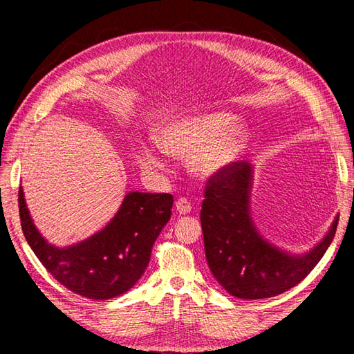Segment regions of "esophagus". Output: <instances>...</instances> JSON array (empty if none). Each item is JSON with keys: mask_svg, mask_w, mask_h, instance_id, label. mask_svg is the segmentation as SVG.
Listing matches in <instances>:
<instances>
[{"mask_svg": "<svg viewBox=\"0 0 354 354\" xmlns=\"http://www.w3.org/2000/svg\"><path fill=\"white\" fill-rule=\"evenodd\" d=\"M176 211L181 214V215H185V214H190V211H192V205H190V201L187 200V198H179L178 201H176Z\"/></svg>", "mask_w": 354, "mask_h": 354, "instance_id": "1", "label": "esophagus"}]
</instances>
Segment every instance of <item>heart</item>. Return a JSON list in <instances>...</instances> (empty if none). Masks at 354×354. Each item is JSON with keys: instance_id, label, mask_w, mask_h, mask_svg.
<instances>
[{"instance_id": "heart-1", "label": "heart", "mask_w": 354, "mask_h": 354, "mask_svg": "<svg viewBox=\"0 0 354 354\" xmlns=\"http://www.w3.org/2000/svg\"><path fill=\"white\" fill-rule=\"evenodd\" d=\"M247 140V128L227 112L183 115L154 129L156 145L171 156L190 158L192 171L201 178L220 175L234 164ZM136 156L145 170H162V162L149 148H140Z\"/></svg>"}]
</instances>
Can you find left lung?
<instances>
[{
    "label": "left lung",
    "mask_w": 354,
    "mask_h": 354,
    "mask_svg": "<svg viewBox=\"0 0 354 354\" xmlns=\"http://www.w3.org/2000/svg\"><path fill=\"white\" fill-rule=\"evenodd\" d=\"M251 183L253 167L243 160L209 178L200 218L214 278L232 297L261 299L279 295L308 277L333 242L339 217L313 250L290 254L256 230L250 214Z\"/></svg>",
    "instance_id": "8db88e82"
}]
</instances>
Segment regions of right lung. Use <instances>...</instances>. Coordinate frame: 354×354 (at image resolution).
<instances>
[{"label":"right lung","mask_w":354,"mask_h":354,"mask_svg":"<svg viewBox=\"0 0 354 354\" xmlns=\"http://www.w3.org/2000/svg\"><path fill=\"white\" fill-rule=\"evenodd\" d=\"M170 194L129 192L109 223L80 243H48L19 190L21 230L29 247L59 283L77 295L109 299L122 295L145 273L153 245L171 215Z\"/></svg>","instance_id":"1"}]
</instances>
